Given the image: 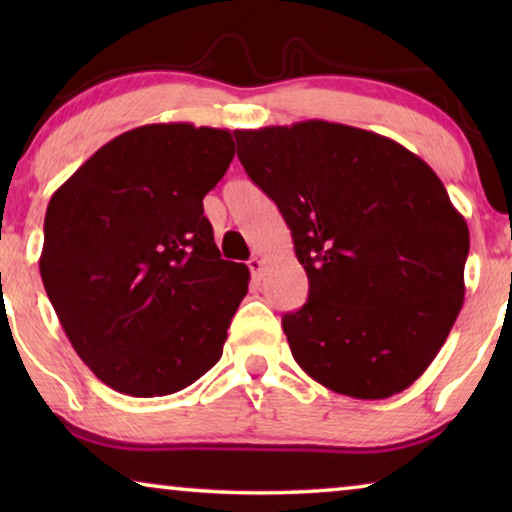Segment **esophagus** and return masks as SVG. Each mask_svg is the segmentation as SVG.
<instances>
[{
    "instance_id": "34e87169",
    "label": "esophagus",
    "mask_w": 512,
    "mask_h": 512,
    "mask_svg": "<svg viewBox=\"0 0 512 512\" xmlns=\"http://www.w3.org/2000/svg\"><path fill=\"white\" fill-rule=\"evenodd\" d=\"M249 270H251V279H254V282H261V277H263V261H261V258H251Z\"/></svg>"
}]
</instances>
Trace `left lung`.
<instances>
[{"instance_id":"left-lung-1","label":"left lung","mask_w":512,"mask_h":512,"mask_svg":"<svg viewBox=\"0 0 512 512\" xmlns=\"http://www.w3.org/2000/svg\"><path fill=\"white\" fill-rule=\"evenodd\" d=\"M275 200L310 296L282 317L293 359L352 398H389L436 359L464 305L468 226L443 181L394 139L303 121L235 130Z\"/></svg>"}]
</instances>
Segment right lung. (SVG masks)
<instances>
[{
	"label": "right lung",
	"instance_id": "1",
	"mask_svg": "<svg viewBox=\"0 0 512 512\" xmlns=\"http://www.w3.org/2000/svg\"><path fill=\"white\" fill-rule=\"evenodd\" d=\"M233 156L228 130L142 125L95 151L48 202L44 289L107 387L167 396L221 359L249 270L221 258L202 198Z\"/></svg>",
	"mask_w": 512,
	"mask_h": 512
}]
</instances>
